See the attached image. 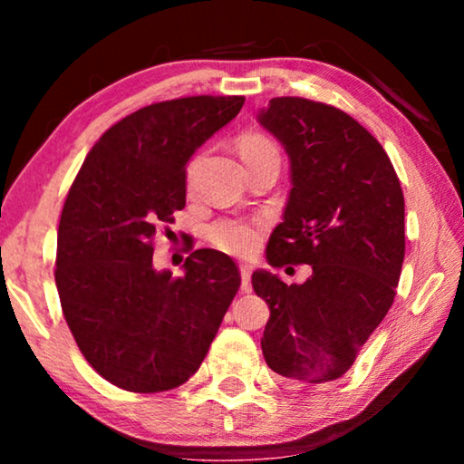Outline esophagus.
<instances>
[{
	"instance_id": "1",
	"label": "esophagus",
	"mask_w": 464,
	"mask_h": 464,
	"mask_svg": "<svg viewBox=\"0 0 464 464\" xmlns=\"http://www.w3.org/2000/svg\"><path fill=\"white\" fill-rule=\"evenodd\" d=\"M240 291L249 294L251 291V266L240 264Z\"/></svg>"
}]
</instances>
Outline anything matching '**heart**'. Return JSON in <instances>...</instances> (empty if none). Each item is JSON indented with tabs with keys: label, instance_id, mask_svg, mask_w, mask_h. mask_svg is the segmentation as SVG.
<instances>
[{
	"label": "heart",
	"instance_id": "obj_1",
	"mask_svg": "<svg viewBox=\"0 0 464 464\" xmlns=\"http://www.w3.org/2000/svg\"><path fill=\"white\" fill-rule=\"evenodd\" d=\"M240 156L245 162L256 160L262 156H278L276 145L270 141L268 137L259 135V132H246L238 141ZM194 164L189 167V175H192ZM208 238L218 249L230 253L237 257H249L259 249L262 243V226L249 224V221L238 219H219L208 227Z\"/></svg>",
	"mask_w": 464,
	"mask_h": 464
}]
</instances>
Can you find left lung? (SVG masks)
Here are the masks:
<instances>
[{
  "mask_svg": "<svg viewBox=\"0 0 464 464\" xmlns=\"http://www.w3.org/2000/svg\"><path fill=\"white\" fill-rule=\"evenodd\" d=\"M257 122L287 151L291 192L266 259L313 266L302 285L256 270L270 308L262 351L272 372L321 384L351 370L395 300L405 256L399 177L357 120L300 97L270 99Z\"/></svg>",
  "mask_w": 464,
  "mask_h": 464,
  "instance_id": "8db88e82",
  "label": "left lung"
}]
</instances>
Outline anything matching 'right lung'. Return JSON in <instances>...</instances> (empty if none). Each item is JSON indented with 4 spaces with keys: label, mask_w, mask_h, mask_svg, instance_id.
<instances>
[{
    "label": "right lung",
    "mask_w": 464,
    "mask_h": 464,
    "mask_svg": "<svg viewBox=\"0 0 464 464\" xmlns=\"http://www.w3.org/2000/svg\"><path fill=\"white\" fill-rule=\"evenodd\" d=\"M245 97L154 103L88 151L61 213L54 281L82 354L107 382L160 392L194 376L240 287L224 253H189L183 275L151 264L154 237L186 207V164Z\"/></svg>",
    "instance_id": "1"
}]
</instances>
